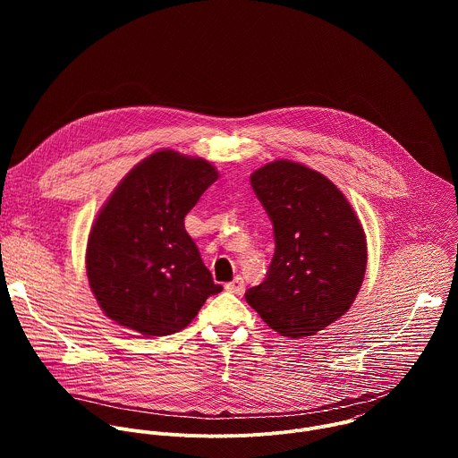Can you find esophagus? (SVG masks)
I'll return each instance as SVG.
<instances>
[{
  "instance_id": "1",
  "label": "esophagus",
  "mask_w": 458,
  "mask_h": 458,
  "mask_svg": "<svg viewBox=\"0 0 458 458\" xmlns=\"http://www.w3.org/2000/svg\"><path fill=\"white\" fill-rule=\"evenodd\" d=\"M230 293H235V295H241L242 292H244V281H242V277H235L233 281H230V283H226V286H225Z\"/></svg>"
}]
</instances>
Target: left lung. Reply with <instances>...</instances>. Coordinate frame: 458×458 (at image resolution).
Here are the masks:
<instances>
[{
	"label": "left lung",
	"mask_w": 458,
	"mask_h": 458,
	"mask_svg": "<svg viewBox=\"0 0 458 458\" xmlns=\"http://www.w3.org/2000/svg\"><path fill=\"white\" fill-rule=\"evenodd\" d=\"M274 225L267 279L246 302L283 337L315 335L353 304L368 263L366 235L344 193L322 174L274 161L250 177Z\"/></svg>",
	"instance_id": "1"
}]
</instances>
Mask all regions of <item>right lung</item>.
<instances>
[{"instance_id": "right-lung-1", "label": "right lung", "mask_w": 458, "mask_h": 458, "mask_svg": "<svg viewBox=\"0 0 458 458\" xmlns=\"http://www.w3.org/2000/svg\"><path fill=\"white\" fill-rule=\"evenodd\" d=\"M217 177L207 159L159 150L117 184L87 244L89 283L106 317L147 337L170 335L223 290L184 230Z\"/></svg>"}]
</instances>
